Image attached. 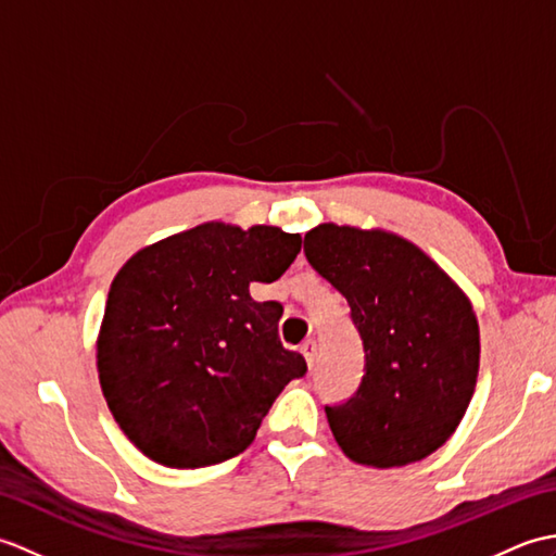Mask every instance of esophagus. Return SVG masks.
I'll use <instances>...</instances> for the list:
<instances>
[{
    "instance_id": "obj_1",
    "label": "esophagus",
    "mask_w": 556,
    "mask_h": 556,
    "mask_svg": "<svg viewBox=\"0 0 556 556\" xmlns=\"http://www.w3.org/2000/svg\"><path fill=\"white\" fill-rule=\"evenodd\" d=\"M301 353H303V358H305V363H308V368H313V363H315V356H317V344L313 339H308L305 341V344L301 346Z\"/></svg>"
}]
</instances>
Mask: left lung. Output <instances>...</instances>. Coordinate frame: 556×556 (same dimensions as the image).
Returning <instances> with one entry per match:
<instances>
[{
  "instance_id": "obj_1",
  "label": "left lung",
  "mask_w": 556,
  "mask_h": 556,
  "mask_svg": "<svg viewBox=\"0 0 556 556\" xmlns=\"http://www.w3.org/2000/svg\"><path fill=\"white\" fill-rule=\"evenodd\" d=\"M303 251L346 299L365 351L356 394L325 406L341 452L375 468L430 456L454 434L476 392L473 305L396 233L320 224L305 233Z\"/></svg>"
}]
</instances>
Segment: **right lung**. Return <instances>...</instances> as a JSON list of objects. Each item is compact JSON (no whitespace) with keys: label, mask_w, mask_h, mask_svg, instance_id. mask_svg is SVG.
Returning a JSON list of instances; mask_svg holds the SVG:
<instances>
[{"label":"right lung","mask_w":556,"mask_h":556,"mask_svg":"<svg viewBox=\"0 0 556 556\" xmlns=\"http://www.w3.org/2000/svg\"><path fill=\"white\" fill-rule=\"evenodd\" d=\"M301 236L207 222L138 251L114 277L98 337V372L114 420L169 468L239 456L308 365L279 341L281 303L251 299L277 281Z\"/></svg>","instance_id":"1"}]
</instances>
